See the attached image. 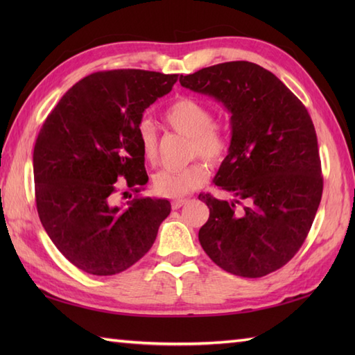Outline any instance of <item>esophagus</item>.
I'll use <instances>...</instances> for the list:
<instances>
[{
  "instance_id": "34e87169",
  "label": "esophagus",
  "mask_w": 355,
  "mask_h": 355,
  "mask_svg": "<svg viewBox=\"0 0 355 355\" xmlns=\"http://www.w3.org/2000/svg\"><path fill=\"white\" fill-rule=\"evenodd\" d=\"M187 202V200L186 198H182V200H173L172 201V209L173 210H177V209H180L182 206H184Z\"/></svg>"
}]
</instances>
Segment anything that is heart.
Here are the masks:
<instances>
[{"instance_id":"b5f03b06","label":"heart","mask_w":355,"mask_h":355,"mask_svg":"<svg viewBox=\"0 0 355 355\" xmlns=\"http://www.w3.org/2000/svg\"><path fill=\"white\" fill-rule=\"evenodd\" d=\"M164 122L172 130L191 139L189 155H200L209 164H220L229 150V139L223 128L214 122V111L209 105L193 97H178L163 112ZM137 141L143 158L154 163L158 155V135L149 120L137 125ZM209 171L205 163L193 162L184 168L158 171L154 180V192L160 197L180 198L197 191L207 182Z\"/></svg>"}]
</instances>
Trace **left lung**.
<instances>
[{"mask_svg":"<svg viewBox=\"0 0 355 355\" xmlns=\"http://www.w3.org/2000/svg\"><path fill=\"white\" fill-rule=\"evenodd\" d=\"M180 84L214 97L232 114L229 154L214 183L236 200L198 195L210 210L198 232L202 250L236 276L276 271L302 247L322 198L310 114L273 73L253 62L207 67L180 76Z\"/></svg>","mask_w":355,"mask_h":355,"instance_id":"obj_1","label":"left lung"}]
</instances>
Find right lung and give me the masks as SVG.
Instances as JSON below:
<instances>
[{"instance_id":"obj_1","label":"right lung","mask_w":355,"mask_h":355,"mask_svg":"<svg viewBox=\"0 0 355 355\" xmlns=\"http://www.w3.org/2000/svg\"><path fill=\"white\" fill-rule=\"evenodd\" d=\"M177 79L145 70L93 73L62 96L37 134V215L58 250L85 273L111 276L134 266L171 214L168 200L137 195L126 209L114 200L120 177L135 193L146 184L137 125Z\"/></svg>"}]
</instances>
